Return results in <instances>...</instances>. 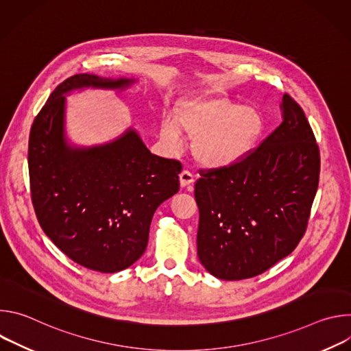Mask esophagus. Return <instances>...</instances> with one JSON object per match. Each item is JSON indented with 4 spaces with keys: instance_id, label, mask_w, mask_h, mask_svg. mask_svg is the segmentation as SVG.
I'll return each instance as SVG.
<instances>
[{
    "instance_id": "34e87169",
    "label": "esophagus",
    "mask_w": 351,
    "mask_h": 351,
    "mask_svg": "<svg viewBox=\"0 0 351 351\" xmlns=\"http://www.w3.org/2000/svg\"><path fill=\"white\" fill-rule=\"evenodd\" d=\"M179 180H180V186L182 187H186L189 184H191L194 182V176L191 172L189 171H183L180 175H179Z\"/></svg>"
}]
</instances>
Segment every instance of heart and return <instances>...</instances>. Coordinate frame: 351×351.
<instances>
[{
    "mask_svg": "<svg viewBox=\"0 0 351 351\" xmlns=\"http://www.w3.org/2000/svg\"><path fill=\"white\" fill-rule=\"evenodd\" d=\"M182 132L195 140L194 154L199 162L223 169L252 153L264 132V117L257 107L226 97L183 99L175 107L173 119H162L161 136L179 147Z\"/></svg>",
    "mask_w": 351,
    "mask_h": 351,
    "instance_id": "obj_1",
    "label": "heart"
}]
</instances>
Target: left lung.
Returning <instances> with one entry per match:
<instances>
[{
	"label": "left lung",
	"mask_w": 351,
	"mask_h": 351,
	"mask_svg": "<svg viewBox=\"0 0 351 351\" xmlns=\"http://www.w3.org/2000/svg\"><path fill=\"white\" fill-rule=\"evenodd\" d=\"M282 123L239 164L195 182L197 256L215 278L257 276L302 240L319 180V148L294 99L282 98Z\"/></svg>",
	"instance_id": "1"
}]
</instances>
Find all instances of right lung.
Wrapping results in <instances>:
<instances>
[{
  "label": "right lung",
  "mask_w": 351,
  "mask_h": 351,
  "mask_svg": "<svg viewBox=\"0 0 351 351\" xmlns=\"http://www.w3.org/2000/svg\"><path fill=\"white\" fill-rule=\"evenodd\" d=\"M136 79L79 73L62 82L34 118L29 137L32 202L44 233L71 260L114 274L145 252L156 210L179 191V161L149 153L129 128L91 147L69 143L66 97L75 90H125Z\"/></svg>",
  "instance_id": "obj_1"
}]
</instances>
